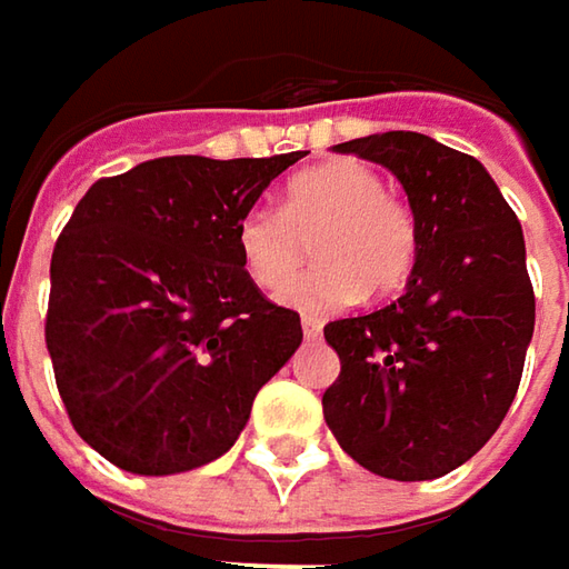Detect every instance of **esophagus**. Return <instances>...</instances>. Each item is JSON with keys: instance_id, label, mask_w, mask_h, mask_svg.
Wrapping results in <instances>:
<instances>
[{"instance_id": "esophagus-1", "label": "esophagus", "mask_w": 569, "mask_h": 569, "mask_svg": "<svg viewBox=\"0 0 569 569\" xmlns=\"http://www.w3.org/2000/svg\"><path fill=\"white\" fill-rule=\"evenodd\" d=\"M319 332H322V322L313 317H303V336L307 339H319Z\"/></svg>"}]
</instances>
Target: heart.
Masks as SVG:
<instances>
[{"instance_id": "obj_1", "label": "heart", "mask_w": 569, "mask_h": 569, "mask_svg": "<svg viewBox=\"0 0 569 569\" xmlns=\"http://www.w3.org/2000/svg\"><path fill=\"white\" fill-rule=\"evenodd\" d=\"M315 240L320 266L290 274ZM233 243L256 288L281 291V303L326 317L367 295H392L415 272L421 233L402 199L382 192V177L358 161H326L288 180L278 211L252 206L237 218Z\"/></svg>"}]
</instances>
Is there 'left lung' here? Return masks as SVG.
I'll list each match as a JSON object with an SVG mask.
<instances>
[{
	"mask_svg": "<svg viewBox=\"0 0 569 569\" xmlns=\"http://www.w3.org/2000/svg\"><path fill=\"white\" fill-rule=\"evenodd\" d=\"M336 148L399 177L421 250L399 300L322 329L341 361L322 415L367 471L440 478L491 440L522 380L536 329L522 228L485 167L421 132Z\"/></svg>",
	"mask_w": 569,
	"mask_h": 569,
	"instance_id": "left-lung-1",
	"label": "left lung"
}]
</instances>
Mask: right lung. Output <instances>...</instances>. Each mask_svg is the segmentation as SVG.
I'll list each match as a JSON object with an SVG mask.
<instances>
[{
    "label": "right lung",
    "mask_w": 569,
    "mask_h": 569,
    "mask_svg": "<svg viewBox=\"0 0 569 569\" xmlns=\"http://www.w3.org/2000/svg\"><path fill=\"white\" fill-rule=\"evenodd\" d=\"M307 151L154 158L84 192L50 262L47 351L78 437L136 475L224 456L303 339L252 284L237 218Z\"/></svg>",
    "instance_id": "obj_1"
}]
</instances>
